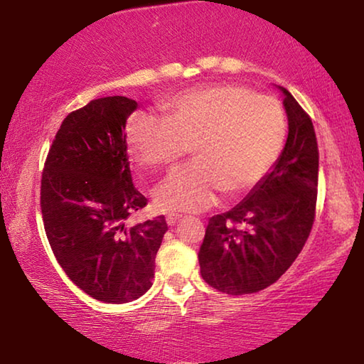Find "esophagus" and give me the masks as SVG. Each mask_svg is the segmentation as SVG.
Segmentation results:
<instances>
[{"mask_svg":"<svg viewBox=\"0 0 364 364\" xmlns=\"http://www.w3.org/2000/svg\"><path fill=\"white\" fill-rule=\"evenodd\" d=\"M181 220V215H176V213H170L168 217H167V225L168 226H173V225H176L178 221Z\"/></svg>","mask_w":364,"mask_h":364,"instance_id":"esophagus-1","label":"esophagus"}]
</instances>
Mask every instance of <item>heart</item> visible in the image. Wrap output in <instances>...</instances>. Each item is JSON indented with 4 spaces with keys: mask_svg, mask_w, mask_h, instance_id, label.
<instances>
[{
    "mask_svg": "<svg viewBox=\"0 0 364 364\" xmlns=\"http://www.w3.org/2000/svg\"><path fill=\"white\" fill-rule=\"evenodd\" d=\"M164 120L136 114L127 125V147L139 167H168L193 151L196 162L176 168L154 191L164 212H200L218 191L241 194L273 167L286 141L281 104L239 85H213L173 97Z\"/></svg>",
    "mask_w": 364,
    "mask_h": 364,
    "instance_id": "b5f03b06",
    "label": "heart"
}]
</instances>
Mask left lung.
<instances>
[{"instance_id": "8db88e82", "label": "left lung", "mask_w": 364, "mask_h": 364, "mask_svg": "<svg viewBox=\"0 0 364 364\" xmlns=\"http://www.w3.org/2000/svg\"><path fill=\"white\" fill-rule=\"evenodd\" d=\"M278 88L289 123L284 149L242 202L208 220L200 245L202 278L220 292L254 294L278 281L304 249L315 221V128L294 96Z\"/></svg>"}]
</instances>
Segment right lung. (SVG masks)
I'll list each match as a JSON object with an SVG mask.
<instances>
[{"instance_id": "right-lung-1", "label": "right lung", "mask_w": 364, "mask_h": 364, "mask_svg": "<svg viewBox=\"0 0 364 364\" xmlns=\"http://www.w3.org/2000/svg\"><path fill=\"white\" fill-rule=\"evenodd\" d=\"M125 96L100 97L65 117L41 175V213L53 254L73 284L106 304H127L152 286L164 217L128 225L147 204L128 162Z\"/></svg>"}]
</instances>
